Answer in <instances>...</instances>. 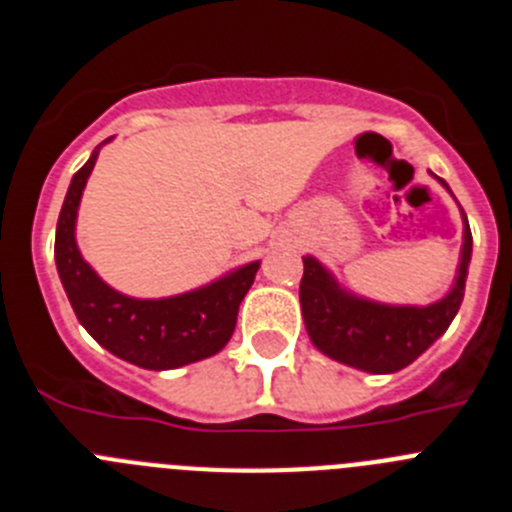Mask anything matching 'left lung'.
Wrapping results in <instances>:
<instances>
[{"instance_id":"obj_1","label":"left lung","mask_w":512,"mask_h":512,"mask_svg":"<svg viewBox=\"0 0 512 512\" xmlns=\"http://www.w3.org/2000/svg\"><path fill=\"white\" fill-rule=\"evenodd\" d=\"M438 182L446 187L443 179ZM449 189V187H446ZM464 217V246L451 292L433 305H379L356 297L333 279L312 256H302V318L318 351L341 364L369 374H392L413 364L425 348L446 333L464 300L467 269L472 261V230Z\"/></svg>"}]
</instances>
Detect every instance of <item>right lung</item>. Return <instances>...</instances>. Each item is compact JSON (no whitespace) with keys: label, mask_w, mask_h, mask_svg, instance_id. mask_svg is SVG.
I'll return each mask as SVG.
<instances>
[{"label":"right lung","mask_w":512,"mask_h":512,"mask_svg":"<svg viewBox=\"0 0 512 512\" xmlns=\"http://www.w3.org/2000/svg\"><path fill=\"white\" fill-rule=\"evenodd\" d=\"M99 148L71 179L56 225L58 277L76 318L99 346L140 369L164 372L215 356L233 336L238 307L256 279L259 261L164 300H135L104 284L76 246V210Z\"/></svg>","instance_id":"1"}]
</instances>
